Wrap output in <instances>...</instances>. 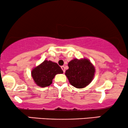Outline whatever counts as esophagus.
<instances>
[{"label":"esophagus","mask_w":128,"mask_h":128,"mask_svg":"<svg viewBox=\"0 0 128 128\" xmlns=\"http://www.w3.org/2000/svg\"><path fill=\"white\" fill-rule=\"evenodd\" d=\"M61 68H62V69L63 70V71H64V72H65V68H64V66H61Z\"/></svg>","instance_id":"esophagus-1"}]
</instances>
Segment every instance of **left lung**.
Returning a JSON list of instances; mask_svg holds the SVG:
<instances>
[{
	"label": "left lung",
	"instance_id": "1",
	"mask_svg": "<svg viewBox=\"0 0 128 128\" xmlns=\"http://www.w3.org/2000/svg\"><path fill=\"white\" fill-rule=\"evenodd\" d=\"M68 66L65 75L69 83L76 88H85L94 78L95 68L88 58H74L68 63Z\"/></svg>",
	"mask_w": 128,
	"mask_h": 128
}]
</instances>
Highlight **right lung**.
<instances>
[{"instance_id":"obj_1","label":"right lung","mask_w":128,"mask_h":128,"mask_svg":"<svg viewBox=\"0 0 128 128\" xmlns=\"http://www.w3.org/2000/svg\"><path fill=\"white\" fill-rule=\"evenodd\" d=\"M64 72L58 64L51 60H44L31 71V76L36 85L44 88L50 85L55 75Z\"/></svg>"}]
</instances>
